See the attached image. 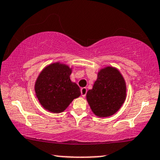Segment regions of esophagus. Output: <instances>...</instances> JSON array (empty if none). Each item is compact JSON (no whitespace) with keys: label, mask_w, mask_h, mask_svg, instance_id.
Masks as SVG:
<instances>
[{"label":"esophagus","mask_w":160,"mask_h":160,"mask_svg":"<svg viewBox=\"0 0 160 160\" xmlns=\"http://www.w3.org/2000/svg\"><path fill=\"white\" fill-rule=\"evenodd\" d=\"M80 92H81L82 96L85 97L86 95V93H87V88L83 87V88H82L81 89H80Z\"/></svg>","instance_id":"34e87169"}]
</instances>
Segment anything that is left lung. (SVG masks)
Returning <instances> with one entry per match:
<instances>
[{
  "mask_svg": "<svg viewBox=\"0 0 160 160\" xmlns=\"http://www.w3.org/2000/svg\"><path fill=\"white\" fill-rule=\"evenodd\" d=\"M126 86L122 76L117 68L106 67L99 72L92 89L86 98L97 116H112L120 109L125 100Z\"/></svg>",
  "mask_w": 160,
  "mask_h": 160,
  "instance_id": "1",
  "label": "left lung"
}]
</instances>
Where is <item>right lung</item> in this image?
<instances>
[{"instance_id": "1", "label": "right lung", "mask_w": 160, "mask_h": 160, "mask_svg": "<svg viewBox=\"0 0 160 160\" xmlns=\"http://www.w3.org/2000/svg\"><path fill=\"white\" fill-rule=\"evenodd\" d=\"M71 73L68 66L57 62L48 66L40 74L35 89L38 100L46 110L63 112L80 95L79 86L71 81Z\"/></svg>"}]
</instances>
